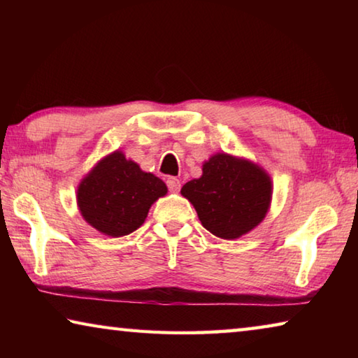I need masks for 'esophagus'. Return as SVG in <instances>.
Wrapping results in <instances>:
<instances>
[{
  "mask_svg": "<svg viewBox=\"0 0 358 358\" xmlns=\"http://www.w3.org/2000/svg\"><path fill=\"white\" fill-rule=\"evenodd\" d=\"M167 186H169V191H171V192H178L180 187H181V183H180L178 178L169 177L167 178Z\"/></svg>",
  "mask_w": 358,
  "mask_h": 358,
  "instance_id": "34e87169",
  "label": "esophagus"
}]
</instances>
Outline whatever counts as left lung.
<instances>
[{
	"label": "left lung",
	"mask_w": 358,
	"mask_h": 358,
	"mask_svg": "<svg viewBox=\"0 0 358 358\" xmlns=\"http://www.w3.org/2000/svg\"><path fill=\"white\" fill-rule=\"evenodd\" d=\"M271 194L273 183L264 167L224 151L210 156L201 177L181 187L202 226L224 240L256 229L268 213Z\"/></svg>",
	"instance_id": "left-lung-1"
}]
</instances>
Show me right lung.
I'll use <instances>...</instances> for the list:
<instances>
[{"label":"right lung","instance_id":"add662e5","mask_svg":"<svg viewBox=\"0 0 358 358\" xmlns=\"http://www.w3.org/2000/svg\"><path fill=\"white\" fill-rule=\"evenodd\" d=\"M166 194L164 181L117 150L96 162L78 183L77 207L90 226L117 238L141 227L151 205Z\"/></svg>","mask_w":358,"mask_h":358}]
</instances>
